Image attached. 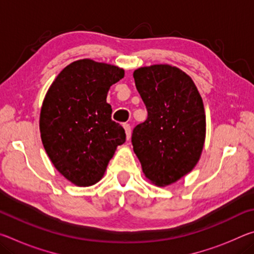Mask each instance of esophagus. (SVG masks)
Segmentation results:
<instances>
[{"mask_svg": "<svg viewBox=\"0 0 254 254\" xmlns=\"http://www.w3.org/2000/svg\"><path fill=\"white\" fill-rule=\"evenodd\" d=\"M123 127H124V130H126L127 139L128 140L131 137V127H130V124H124Z\"/></svg>", "mask_w": 254, "mask_h": 254, "instance_id": "esophagus-1", "label": "esophagus"}]
</instances>
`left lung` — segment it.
<instances>
[{
    "instance_id": "8db88e82",
    "label": "left lung",
    "mask_w": 254,
    "mask_h": 254,
    "mask_svg": "<svg viewBox=\"0 0 254 254\" xmlns=\"http://www.w3.org/2000/svg\"><path fill=\"white\" fill-rule=\"evenodd\" d=\"M148 111L133 128L132 145L145 177L167 186L198 162L206 134L203 100L194 81L169 65L141 67L133 72Z\"/></svg>"
}]
</instances>
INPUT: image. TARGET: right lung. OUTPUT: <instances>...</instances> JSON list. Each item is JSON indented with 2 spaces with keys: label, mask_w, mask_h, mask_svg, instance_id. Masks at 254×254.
<instances>
[{
  "label": "right lung",
  "mask_w": 254,
  "mask_h": 254,
  "mask_svg": "<svg viewBox=\"0 0 254 254\" xmlns=\"http://www.w3.org/2000/svg\"><path fill=\"white\" fill-rule=\"evenodd\" d=\"M124 76L121 68L77 60L51 84L40 113L41 140L60 174L77 186H91L104 175L126 131L112 120L107 92Z\"/></svg>",
  "instance_id": "1"
}]
</instances>
